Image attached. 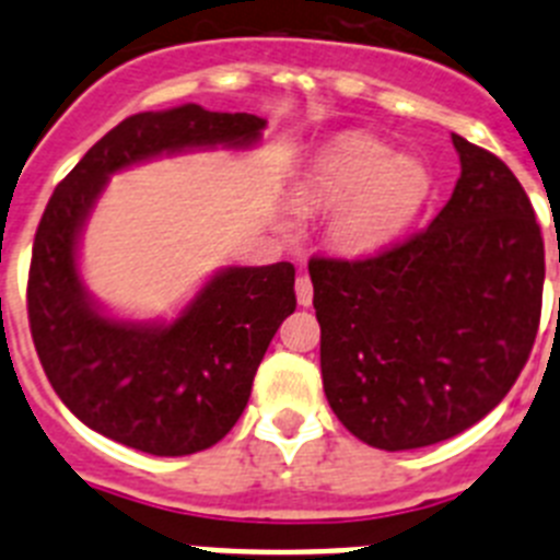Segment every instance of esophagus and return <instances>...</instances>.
I'll return each mask as SVG.
<instances>
[{"instance_id": "esophagus-1", "label": "esophagus", "mask_w": 560, "mask_h": 560, "mask_svg": "<svg viewBox=\"0 0 560 560\" xmlns=\"http://www.w3.org/2000/svg\"><path fill=\"white\" fill-rule=\"evenodd\" d=\"M296 303L303 305V308H308L311 303H314V285H311V277L308 275H300L296 277Z\"/></svg>"}]
</instances>
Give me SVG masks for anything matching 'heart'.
Wrapping results in <instances>:
<instances>
[{"instance_id":"b5f03b06","label":"heart","mask_w":560,"mask_h":560,"mask_svg":"<svg viewBox=\"0 0 560 560\" xmlns=\"http://www.w3.org/2000/svg\"><path fill=\"white\" fill-rule=\"evenodd\" d=\"M432 176L423 162L361 142L330 156L300 187L305 210L330 212L328 241L341 255H373L398 241L427 205Z\"/></svg>"}]
</instances>
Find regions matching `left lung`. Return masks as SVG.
<instances>
[{"label":"left lung","instance_id":"1","mask_svg":"<svg viewBox=\"0 0 560 560\" xmlns=\"http://www.w3.org/2000/svg\"><path fill=\"white\" fill-rule=\"evenodd\" d=\"M452 142L459 179L427 230L373 257L308 264L330 409L384 452L482 420L516 384L541 319L544 241L527 192L491 151Z\"/></svg>","mask_w":560,"mask_h":560}]
</instances>
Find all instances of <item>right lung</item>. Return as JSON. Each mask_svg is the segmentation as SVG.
I'll use <instances>...</instances> for the list:
<instances>
[{"instance_id": "obj_1", "label": "right lung", "mask_w": 560, "mask_h": 560, "mask_svg": "<svg viewBox=\"0 0 560 560\" xmlns=\"http://www.w3.org/2000/svg\"><path fill=\"white\" fill-rule=\"evenodd\" d=\"M266 120L196 103L142 112L89 148L56 187L33 241L27 316L49 384L103 438L156 457L215 446L237 423L257 368L294 314V266H226L176 319L103 311L78 269L83 226L114 173L201 148H252Z\"/></svg>"}]
</instances>
